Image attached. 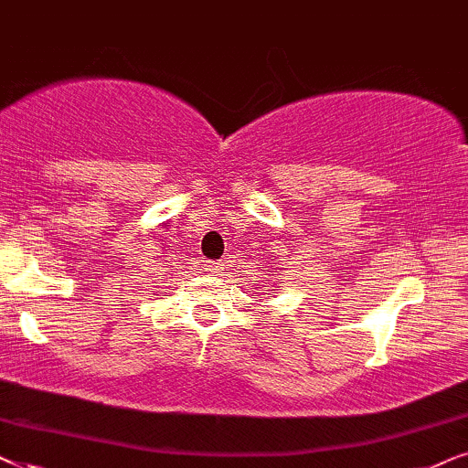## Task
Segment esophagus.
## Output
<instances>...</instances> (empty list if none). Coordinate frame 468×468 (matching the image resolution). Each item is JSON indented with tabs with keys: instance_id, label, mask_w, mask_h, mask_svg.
<instances>
[{
	"instance_id": "1",
	"label": "esophagus",
	"mask_w": 468,
	"mask_h": 468,
	"mask_svg": "<svg viewBox=\"0 0 468 468\" xmlns=\"http://www.w3.org/2000/svg\"><path fill=\"white\" fill-rule=\"evenodd\" d=\"M205 270L211 271V273H216V276H218V273H220V271L224 270V267H222V263H218V261H207V265H205Z\"/></svg>"
}]
</instances>
